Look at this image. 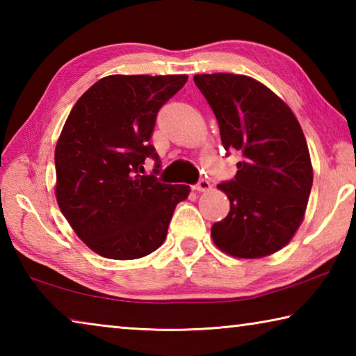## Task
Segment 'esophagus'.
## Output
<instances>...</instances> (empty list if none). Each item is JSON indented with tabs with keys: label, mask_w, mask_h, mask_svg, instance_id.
<instances>
[{
	"label": "esophagus",
	"mask_w": 356,
	"mask_h": 356,
	"mask_svg": "<svg viewBox=\"0 0 356 356\" xmlns=\"http://www.w3.org/2000/svg\"><path fill=\"white\" fill-rule=\"evenodd\" d=\"M193 188H195L196 191H209L210 188H212V185H210L207 179H200L196 185H193Z\"/></svg>",
	"instance_id": "1"
}]
</instances>
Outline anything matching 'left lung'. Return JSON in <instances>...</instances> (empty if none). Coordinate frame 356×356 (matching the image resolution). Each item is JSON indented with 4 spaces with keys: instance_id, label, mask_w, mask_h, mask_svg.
Masks as SVG:
<instances>
[{
    "instance_id": "8db88e82",
    "label": "left lung",
    "mask_w": 356,
    "mask_h": 356,
    "mask_svg": "<svg viewBox=\"0 0 356 356\" xmlns=\"http://www.w3.org/2000/svg\"><path fill=\"white\" fill-rule=\"evenodd\" d=\"M218 120L222 147L242 154L236 177L218 185L231 201L212 226L215 245L256 259L286 246L303 221L312 186L303 130L284 102L245 75H195Z\"/></svg>"
}]
</instances>
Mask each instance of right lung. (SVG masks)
I'll list each match as a JSON object with an SVG mask.
<instances>
[{"label":"right lung","mask_w":356,"mask_h":356,"mask_svg":"<svg viewBox=\"0 0 356 356\" xmlns=\"http://www.w3.org/2000/svg\"><path fill=\"white\" fill-rule=\"evenodd\" d=\"M186 75H110L72 108L55 150L56 200L65 220L97 254L129 261L165 242L174 209L188 185L161 184L150 144L156 113ZM156 161L143 177V161Z\"/></svg>","instance_id":"right-lung-1"}]
</instances>
